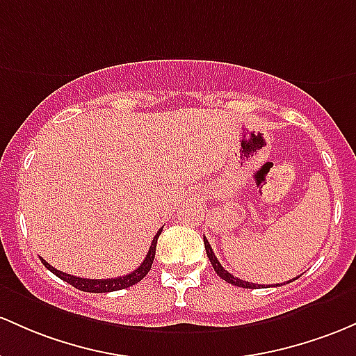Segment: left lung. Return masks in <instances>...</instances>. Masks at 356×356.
Wrapping results in <instances>:
<instances>
[{"label":"left lung","instance_id":"8db88e82","mask_svg":"<svg viewBox=\"0 0 356 356\" xmlns=\"http://www.w3.org/2000/svg\"><path fill=\"white\" fill-rule=\"evenodd\" d=\"M204 247H206V253H208V259H209V261H211V265H213L214 272H216L218 275H220L222 280H226V282H228V284H233V286H236V287H245V289L265 287V286H260V284H252V282H247V280L238 279V277H233L232 273H229L228 270H225V268L221 267L220 260H218V259H216V255H214L213 248H211L209 241L206 240V238H204ZM296 279H298V277H296ZM296 279H294V280H296ZM289 282H292V280H289ZM277 286H280V284H277Z\"/></svg>","mask_w":356,"mask_h":356}]
</instances>
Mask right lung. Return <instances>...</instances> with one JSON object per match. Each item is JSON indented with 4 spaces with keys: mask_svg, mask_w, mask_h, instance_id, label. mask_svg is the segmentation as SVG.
I'll return each mask as SVG.
<instances>
[{
    "mask_svg": "<svg viewBox=\"0 0 356 356\" xmlns=\"http://www.w3.org/2000/svg\"><path fill=\"white\" fill-rule=\"evenodd\" d=\"M160 233H162V228L159 229L157 235H155L154 240H152L150 250H148L145 260L142 261V265H140V267L136 268V270H134L131 273H128V275L116 277V279H81V277L69 275V273H64V272L57 270V268H54L52 265L47 264L44 259H40V260H42V264H44L50 272L56 273L58 279L65 280V282L70 284V286L79 289V291H83V292H113V291H121V289H127V287L135 286L136 282H140V280H142L143 277H145L147 273L150 272L152 264H154V259H155V248H157V240H159Z\"/></svg>",
    "mask_w": 356,
    "mask_h": 356,
    "instance_id": "add662e5",
    "label": "right lung"
}]
</instances>
